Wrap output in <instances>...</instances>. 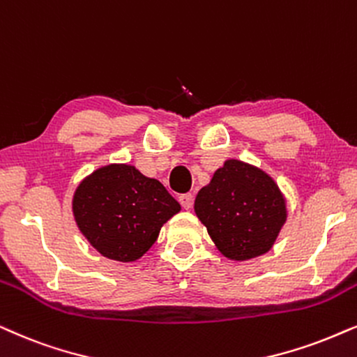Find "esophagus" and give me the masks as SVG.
I'll list each match as a JSON object with an SVG mask.
<instances>
[{"label": "esophagus", "instance_id": "1", "mask_svg": "<svg viewBox=\"0 0 357 357\" xmlns=\"http://www.w3.org/2000/svg\"><path fill=\"white\" fill-rule=\"evenodd\" d=\"M178 202H180V205H182L183 210H190L193 205V195L192 193H183V195H180Z\"/></svg>", "mask_w": 357, "mask_h": 357}]
</instances>
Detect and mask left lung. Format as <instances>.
Returning <instances> with one entry per match:
<instances>
[{
    "instance_id": "obj_1",
    "label": "left lung",
    "mask_w": 357,
    "mask_h": 357,
    "mask_svg": "<svg viewBox=\"0 0 357 357\" xmlns=\"http://www.w3.org/2000/svg\"><path fill=\"white\" fill-rule=\"evenodd\" d=\"M195 213L221 254L246 261L267 252L285 221V200L262 170L228 160L195 198Z\"/></svg>"
}]
</instances>
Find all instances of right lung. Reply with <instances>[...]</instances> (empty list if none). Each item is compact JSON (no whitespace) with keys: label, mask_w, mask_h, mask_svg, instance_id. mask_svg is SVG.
Here are the masks:
<instances>
[{"label":"right lung","mask_w":357,"mask_h":357,"mask_svg":"<svg viewBox=\"0 0 357 357\" xmlns=\"http://www.w3.org/2000/svg\"><path fill=\"white\" fill-rule=\"evenodd\" d=\"M180 205L159 180L132 165H108L83 180L73 197L78 228L100 254L132 262L149 251Z\"/></svg>","instance_id":"right-lung-1"}]
</instances>
